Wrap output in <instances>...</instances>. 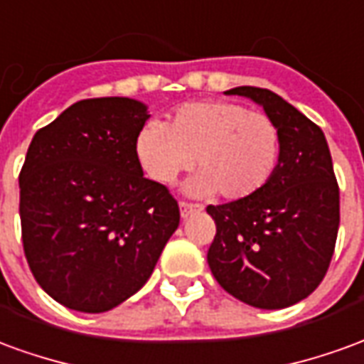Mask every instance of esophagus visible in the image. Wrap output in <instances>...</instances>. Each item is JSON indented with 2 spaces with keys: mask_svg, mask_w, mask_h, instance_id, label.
<instances>
[{
  "mask_svg": "<svg viewBox=\"0 0 364 364\" xmlns=\"http://www.w3.org/2000/svg\"><path fill=\"white\" fill-rule=\"evenodd\" d=\"M179 210H181V218L185 220V218H189L191 214L200 213V210H203V206L191 205V203H181V205H179Z\"/></svg>",
  "mask_w": 364,
  "mask_h": 364,
  "instance_id": "obj_1",
  "label": "esophagus"
}]
</instances>
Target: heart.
Listing matches in <instances>:
<instances>
[{"label":"heart","mask_w":364,"mask_h":364,"mask_svg":"<svg viewBox=\"0 0 364 364\" xmlns=\"http://www.w3.org/2000/svg\"><path fill=\"white\" fill-rule=\"evenodd\" d=\"M134 151L144 173L159 185H171L195 164L200 171L187 183V193L220 191L226 200H244L273 177L281 132L265 112L232 101H197L181 105L164 127L146 122Z\"/></svg>","instance_id":"b5f03b06"}]
</instances>
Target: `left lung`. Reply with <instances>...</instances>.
I'll use <instances>...</instances> for the list:
<instances>
[{
    "mask_svg": "<svg viewBox=\"0 0 364 364\" xmlns=\"http://www.w3.org/2000/svg\"><path fill=\"white\" fill-rule=\"evenodd\" d=\"M224 93L263 107L281 132V158L259 193L206 208L216 222L208 267L245 304L289 308L318 289L336 250L339 187L328 140L273 91L242 85Z\"/></svg>",
    "mask_w": 364,
    "mask_h": 364,
    "instance_id": "obj_1",
    "label": "left lung"
}]
</instances>
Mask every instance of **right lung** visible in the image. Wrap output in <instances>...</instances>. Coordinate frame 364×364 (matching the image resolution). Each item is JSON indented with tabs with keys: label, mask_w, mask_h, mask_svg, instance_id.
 Wrapping results in <instances>:
<instances>
[{
	"label": "right lung",
	"mask_w": 364,
	"mask_h": 364,
	"mask_svg": "<svg viewBox=\"0 0 364 364\" xmlns=\"http://www.w3.org/2000/svg\"><path fill=\"white\" fill-rule=\"evenodd\" d=\"M148 119L130 97L83 99L28 146L23 247L36 282L70 310L101 314L136 294L179 226L177 200L136 159Z\"/></svg>",
	"instance_id": "add662e5"
}]
</instances>
